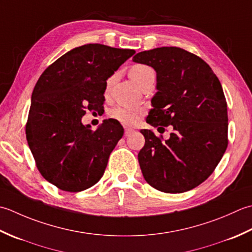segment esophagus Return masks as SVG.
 Here are the masks:
<instances>
[{"instance_id":"34e87169","label":"esophagus","mask_w":252,"mask_h":252,"mask_svg":"<svg viewBox=\"0 0 252 252\" xmlns=\"http://www.w3.org/2000/svg\"><path fill=\"white\" fill-rule=\"evenodd\" d=\"M133 131H135V130L131 129V128H125V136H126V137L130 136Z\"/></svg>"}]
</instances>
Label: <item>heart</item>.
Masks as SVG:
<instances>
[{
    "label": "heart",
    "instance_id": "b5f03b06",
    "mask_svg": "<svg viewBox=\"0 0 252 252\" xmlns=\"http://www.w3.org/2000/svg\"><path fill=\"white\" fill-rule=\"evenodd\" d=\"M129 77L130 79L137 86H140L143 81L148 78H155V71L151 67L143 64L133 65L129 69ZM113 83V77H110L106 81L105 91L109 92L110 87ZM142 112L138 109H130V107L117 105L109 112V116L111 119L120 122L123 125H133L136 124L138 120L140 119Z\"/></svg>",
    "mask_w": 252,
    "mask_h": 252
}]
</instances>
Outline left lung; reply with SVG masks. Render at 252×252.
I'll return each instance as SVG.
<instances>
[{"mask_svg": "<svg viewBox=\"0 0 252 252\" xmlns=\"http://www.w3.org/2000/svg\"><path fill=\"white\" fill-rule=\"evenodd\" d=\"M132 61L157 71L158 91L147 123L173 128L167 140L151 130H140L146 139L138 153L142 175L163 192L190 190L211 175L227 148V104L222 85L202 59L181 48L143 51Z\"/></svg>", "mask_w": 252, "mask_h": 252, "instance_id": "8db88e82", "label": "left lung"}]
</instances>
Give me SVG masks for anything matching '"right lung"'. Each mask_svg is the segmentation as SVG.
<instances>
[{
	"instance_id": "1",
	"label": "right lung",
	"mask_w": 252,
	"mask_h": 252,
	"mask_svg": "<svg viewBox=\"0 0 252 252\" xmlns=\"http://www.w3.org/2000/svg\"><path fill=\"white\" fill-rule=\"evenodd\" d=\"M135 53L99 43L81 45L51 64L35 84L26 138L41 175L61 190L83 191L103 176L124 129L109 119L92 130L81 119L87 111L103 107L107 78Z\"/></svg>"
}]
</instances>
